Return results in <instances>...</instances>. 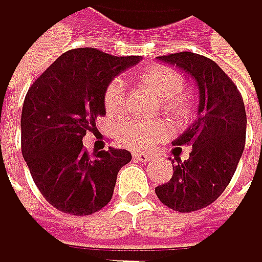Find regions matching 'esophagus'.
<instances>
[{"label": "esophagus", "instance_id": "obj_1", "mask_svg": "<svg viewBox=\"0 0 262 262\" xmlns=\"http://www.w3.org/2000/svg\"><path fill=\"white\" fill-rule=\"evenodd\" d=\"M150 158H152V157H150V155H147V154H141V152H137V154H134V160H135V161L147 163Z\"/></svg>", "mask_w": 262, "mask_h": 262}]
</instances>
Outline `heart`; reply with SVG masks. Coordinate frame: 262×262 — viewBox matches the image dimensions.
Masks as SVG:
<instances>
[{"mask_svg": "<svg viewBox=\"0 0 262 262\" xmlns=\"http://www.w3.org/2000/svg\"><path fill=\"white\" fill-rule=\"evenodd\" d=\"M140 80L161 99L163 108L171 116H186L189 110V101L182 93L185 83L182 74L176 68L167 65H152L140 73ZM104 107L110 115H119L124 110V79L115 77L113 80H110L104 93ZM115 135L121 146L135 150H143L164 140L167 135V128L163 122L155 119L127 118L116 125Z\"/></svg>", "mask_w": 262, "mask_h": 262, "instance_id": "heart-1", "label": "heart"}]
</instances>
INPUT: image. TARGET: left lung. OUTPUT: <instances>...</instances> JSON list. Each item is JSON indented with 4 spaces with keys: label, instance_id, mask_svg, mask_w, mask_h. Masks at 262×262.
Segmentation results:
<instances>
[{
    "label": "left lung",
    "instance_id": "1",
    "mask_svg": "<svg viewBox=\"0 0 262 262\" xmlns=\"http://www.w3.org/2000/svg\"><path fill=\"white\" fill-rule=\"evenodd\" d=\"M158 60L189 74L199 88V118L172 143L192 146L189 158L182 161L176 147L172 179L155 188L163 205L191 213L211 205L234 176L246 146V107L233 80L205 55L185 51Z\"/></svg>",
    "mask_w": 262,
    "mask_h": 262
}]
</instances>
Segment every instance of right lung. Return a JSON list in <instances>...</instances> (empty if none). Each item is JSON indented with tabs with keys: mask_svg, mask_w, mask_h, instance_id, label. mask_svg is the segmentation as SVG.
<instances>
[{
	"mask_svg": "<svg viewBox=\"0 0 262 262\" xmlns=\"http://www.w3.org/2000/svg\"><path fill=\"white\" fill-rule=\"evenodd\" d=\"M140 55L116 57L95 48L67 51L29 88L21 112V150L41 195L59 211L88 216L112 200L125 149L93 152L82 143L105 115L104 93Z\"/></svg>",
	"mask_w": 262,
	"mask_h": 262,
	"instance_id": "right-lung-1",
	"label": "right lung"
}]
</instances>
